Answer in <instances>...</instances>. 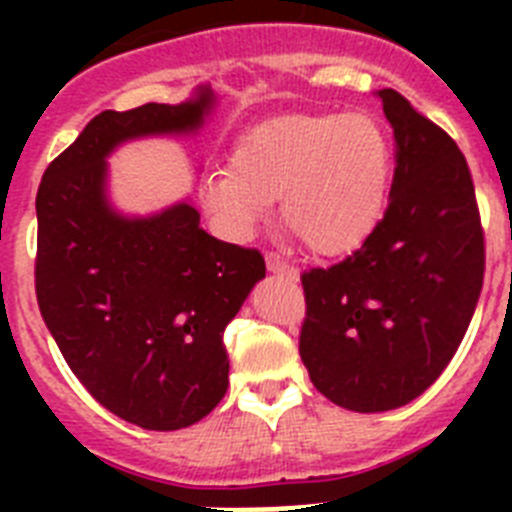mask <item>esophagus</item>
<instances>
[{"instance_id": "1", "label": "esophagus", "mask_w": 512, "mask_h": 512, "mask_svg": "<svg viewBox=\"0 0 512 512\" xmlns=\"http://www.w3.org/2000/svg\"><path fill=\"white\" fill-rule=\"evenodd\" d=\"M266 269H269L271 274H284V277L289 279H297L295 266H289L282 256H277V253H269V256H266Z\"/></svg>"}]
</instances>
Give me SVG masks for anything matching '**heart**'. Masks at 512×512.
Segmentation results:
<instances>
[{
	"label": "heart",
	"mask_w": 512,
	"mask_h": 512,
	"mask_svg": "<svg viewBox=\"0 0 512 512\" xmlns=\"http://www.w3.org/2000/svg\"><path fill=\"white\" fill-rule=\"evenodd\" d=\"M392 176V148L372 115H287L248 130L230 169L202 179L205 210L230 238H248L279 197V223L307 251L341 256L377 228Z\"/></svg>",
	"instance_id": "b5f03b06"
}]
</instances>
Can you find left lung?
<instances>
[{
    "mask_svg": "<svg viewBox=\"0 0 512 512\" xmlns=\"http://www.w3.org/2000/svg\"><path fill=\"white\" fill-rule=\"evenodd\" d=\"M387 212L359 251L302 274L300 356L315 390L354 413L423 395L454 359L485 277V233L459 146L395 89Z\"/></svg>",
    "mask_w": 512,
    "mask_h": 512,
    "instance_id": "obj_1",
    "label": "left lung"
}]
</instances>
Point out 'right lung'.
<instances>
[{
	"label": "right lung",
	"mask_w": 512,
	"mask_h": 512,
	"mask_svg": "<svg viewBox=\"0 0 512 512\" xmlns=\"http://www.w3.org/2000/svg\"><path fill=\"white\" fill-rule=\"evenodd\" d=\"M200 87L182 104L104 110L53 161L38 189L35 295L89 395L146 431H179L228 390L225 325L266 277L256 248L217 241L192 202L122 215L107 156L148 135H187L215 107Z\"/></svg>",
	"instance_id": "1"
}]
</instances>
